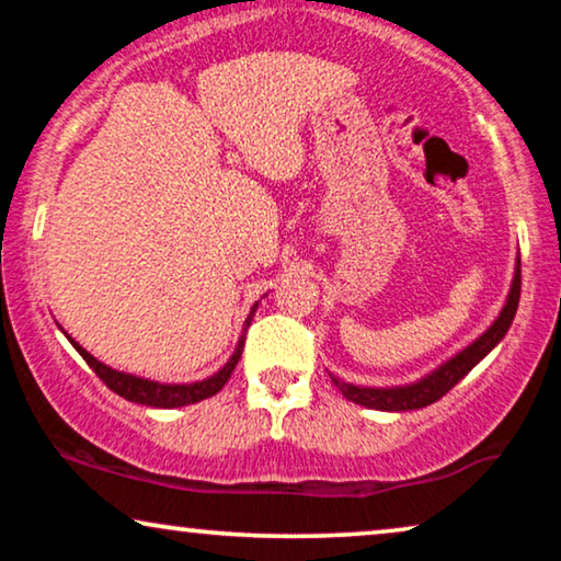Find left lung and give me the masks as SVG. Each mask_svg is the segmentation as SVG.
Instances as JSON below:
<instances>
[{"instance_id":"obj_1","label":"left lung","mask_w":561,"mask_h":561,"mask_svg":"<svg viewBox=\"0 0 561 561\" xmlns=\"http://www.w3.org/2000/svg\"><path fill=\"white\" fill-rule=\"evenodd\" d=\"M518 298H520V260H516V275H513L508 301H505L503 311L497 313V319L490 324L488 332L480 334L470 347L457 352L455 357L436 367L434 373H428L426 378L411 382V386H396V388L352 386V382H344L340 378H334V375H332V382L340 388V393L347 398V401L365 405V409L416 411V409H424V405H432L434 401H439L442 396H447L449 390L455 388L457 382L462 380L465 375L470 373L497 342L503 340L505 332H508V327L513 324V317H516L518 311Z\"/></svg>"}]
</instances>
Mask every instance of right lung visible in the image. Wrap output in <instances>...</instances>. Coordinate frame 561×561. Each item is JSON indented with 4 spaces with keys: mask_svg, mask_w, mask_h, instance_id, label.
Instances as JSON below:
<instances>
[{
    "mask_svg": "<svg viewBox=\"0 0 561 561\" xmlns=\"http://www.w3.org/2000/svg\"><path fill=\"white\" fill-rule=\"evenodd\" d=\"M255 309H257V304L252 306L250 317L244 319V332L240 336V342H237L234 355L229 357V363L221 367L219 373H214L211 378L198 380V382H183V386H173V382H156V380H148V378H137V375H129V373L112 370L110 365L99 363L94 355H89V352L83 350L79 342L71 340L68 334L66 336H68V342H71L76 347V352H79V355L87 359V365L91 367V370L99 375V380H102L110 390H114L117 396L127 398V401H133V403L152 405V409H179V405L198 403V401H204V398H211L214 393H219V390L225 388V382L229 380V375H232L234 365L240 363V357H242L244 334H248L250 321H252V317H255Z\"/></svg>",
    "mask_w": 561,
    "mask_h": 561,
    "instance_id": "right-lung-1",
    "label": "right lung"
}]
</instances>
